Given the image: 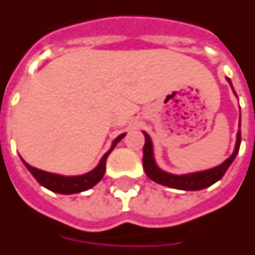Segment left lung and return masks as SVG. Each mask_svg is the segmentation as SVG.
I'll use <instances>...</instances> for the list:
<instances>
[{
  "instance_id": "obj_1",
  "label": "left lung",
  "mask_w": 255,
  "mask_h": 255,
  "mask_svg": "<svg viewBox=\"0 0 255 255\" xmlns=\"http://www.w3.org/2000/svg\"><path fill=\"white\" fill-rule=\"evenodd\" d=\"M144 135H145V145H144L142 164H144V171H145L146 176L159 185L174 187V189H179V190H201V189L212 186L215 182L222 179L223 175L226 174V171L228 170V167L231 166L234 159L237 157L238 152H239V145H241V130H239L235 150L223 164L215 167L212 170L196 172V174H190V175H171V174L161 171L160 168H157L155 159H153L152 142H150L149 135L146 133H144Z\"/></svg>"
}]
</instances>
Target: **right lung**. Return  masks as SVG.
Listing matches in <instances>:
<instances>
[{
    "label": "right lung",
    "instance_id": "add662e5",
    "mask_svg": "<svg viewBox=\"0 0 255 255\" xmlns=\"http://www.w3.org/2000/svg\"><path fill=\"white\" fill-rule=\"evenodd\" d=\"M125 137V134L118 135L117 138L113 142V146L111 149L106 153L102 160H100L99 166L96 167L95 170H92L88 174H84V175L80 176H62V175H55V174H50V172H46V171L38 170V168H33L29 164H27L24 161L25 167L28 168L29 172L35 176V179L44 186L46 189H49L51 191H55V193H59V194H73V193H80V191H84L91 189L92 186H95L98 182L103 178L106 172V160L109 157L110 152L114 149L115 145L118 144V141H121Z\"/></svg>",
    "mask_w": 255,
    "mask_h": 255
}]
</instances>
